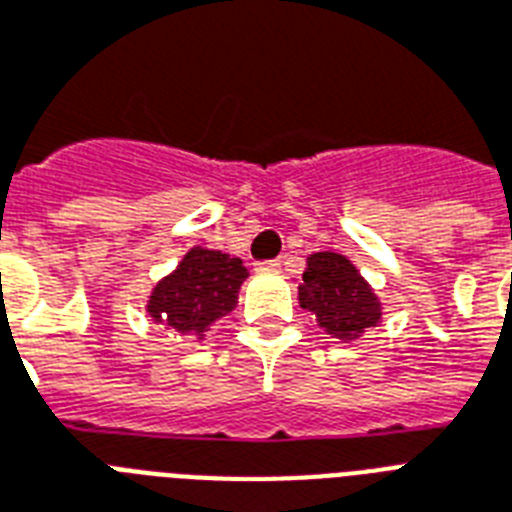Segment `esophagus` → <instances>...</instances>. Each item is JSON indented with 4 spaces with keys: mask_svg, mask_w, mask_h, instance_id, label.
I'll return each instance as SVG.
<instances>
[{
    "mask_svg": "<svg viewBox=\"0 0 512 512\" xmlns=\"http://www.w3.org/2000/svg\"><path fill=\"white\" fill-rule=\"evenodd\" d=\"M256 269H264V272H277L280 269V259H267V261H259Z\"/></svg>",
    "mask_w": 512,
    "mask_h": 512,
    "instance_id": "esophagus-1",
    "label": "esophagus"
}]
</instances>
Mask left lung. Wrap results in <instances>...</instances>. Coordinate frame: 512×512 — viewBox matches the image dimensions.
I'll list each match as a JSON object with an SVG mask.
<instances>
[{
  "mask_svg": "<svg viewBox=\"0 0 512 512\" xmlns=\"http://www.w3.org/2000/svg\"><path fill=\"white\" fill-rule=\"evenodd\" d=\"M298 301L317 314V322L327 333L341 341H354L380 320L378 298L341 253L309 256L304 280L298 285Z\"/></svg>",
  "mask_w": 512,
  "mask_h": 512,
  "instance_id": "left-lung-1",
  "label": "left lung"
}]
</instances>
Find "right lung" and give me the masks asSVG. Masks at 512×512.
Here are the masks:
<instances>
[{"mask_svg": "<svg viewBox=\"0 0 512 512\" xmlns=\"http://www.w3.org/2000/svg\"><path fill=\"white\" fill-rule=\"evenodd\" d=\"M248 269L222 251L192 248L174 275L155 285L147 312L179 333H206V327L235 309L237 290Z\"/></svg>", "mask_w": 512, "mask_h": 512, "instance_id": "add662e5", "label": "right lung"}]
</instances>
